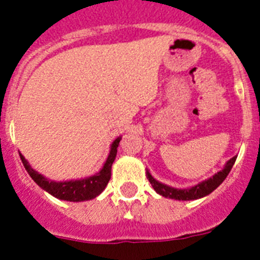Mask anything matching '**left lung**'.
<instances>
[{
	"mask_svg": "<svg viewBox=\"0 0 260 260\" xmlns=\"http://www.w3.org/2000/svg\"><path fill=\"white\" fill-rule=\"evenodd\" d=\"M236 158L237 156H234L232 157L229 161H226L225 164L224 169L212 176L208 180L203 181V182L198 183V185L192 186L190 189H176V187H171V186L164 185V183L158 182L151 176V173L147 171L146 176L150 181V183L152 185V187L155 189V191L157 194L162 195L165 198H171V199H176V201H194V199H199L203 198L206 195L211 194L215 189H217L220 185H221L222 181L226 178V176L229 174L231 169L233 168L234 162H236Z\"/></svg>",
	"mask_w": 260,
	"mask_h": 260,
	"instance_id": "1",
	"label": "left lung"
}]
</instances>
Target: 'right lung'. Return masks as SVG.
Returning <instances> with one entry per match:
<instances>
[{"label": "right lung", "mask_w": 260, "mask_h": 260, "mask_svg": "<svg viewBox=\"0 0 260 260\" xmlns=\"http://www.w3.org/2000/svg\"><path fill=\"white\" fill-rule=\"evenodd\" d=\"M121 138H117L116 141L110 146V152L108 155L107 161L102 171L93 174L91 177H87L84 180H73L63 181V182H56V181L47 180L44 176H41L36 171H34L31 165L28 164L24 156L19 153L20 160L26 168V171L31 176V178L40 186L41 189L49 192L54 198L62 199V201L69 202H83L89 199L96 198L99 194H102L103 190L107 187L108 182L110 180V171H112V164L117 155V147H118Z\"/></svg>", "instance_id": "right-lung-1"}]
</instances>
